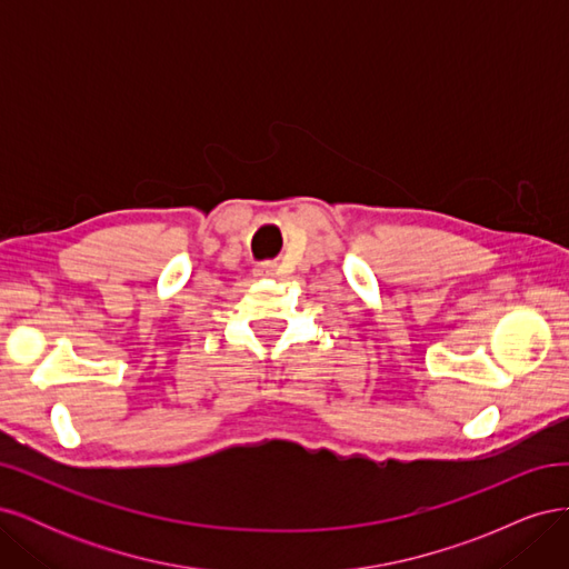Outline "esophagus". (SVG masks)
Instances as JSON below:
<instances>
[{
	"label": "esophagus",
	"mask_w": 569,
	"mask_h": 569,
	"mask_svg": "<svg viewBox=\"0 0 569 569\" xmlns=\"http://www.w3.org/2000/svg\"><path fill=\"white\" fill-rule=\"evenodd\" d=\"M272 270H274V266H272V263H261V266H256V274H263V278H268V274H272Z\"/></svg>",
	"instance_id": "obj_1"
}]
</instances>
